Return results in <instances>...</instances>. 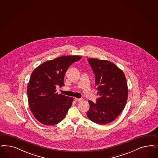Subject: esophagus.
Instances as JSON below:
<instances>
[{"mask_svg":"<svg viewBox=\"0 0 158 158\" xmlns=\"http://www.w3.org/2000/svg\"><path fill=\"white\" fill-rule=\"evenodd\" d=\"M74 100L76 101H77V102H80V101H82L84 99H81V98H75Z\"/></svg>","mask_w":158,"mask_h":158,"instance_id":"esophagus-1","label":"esophagus"}]
</instances>
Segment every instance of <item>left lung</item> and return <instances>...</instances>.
Returning a JSON list of instances; mask_svg holds the SVG:
<instances>
[{
    "label": "left lung",
    "mask_w": 158,
    "mask_h": 158,
    "mask_svg": "<svg viewBox=\"0 0 158 158\" xmlns=\"http://www.w3.org/2000/svg\"><path fill=\"white\" fill-rule=\"evenodd\" d=\"M88 61L95 76L97 103L88 101V118L99 124L112 122L126 106L128 98L127 83L123 71L113 63L89 58Z\"/></svg>",
    "instance_id": "1"
}]
</instances>
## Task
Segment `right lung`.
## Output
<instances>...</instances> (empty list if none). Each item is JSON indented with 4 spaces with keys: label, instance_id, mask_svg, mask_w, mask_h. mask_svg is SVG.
Wrapping results in <instances>:
<instances>
[{
    "label": "right lung",
    "instance_id": "right-lung-1",
    "mask_svg": "<svg viewBox=\"0 0 158 158\" xmlns=\"http://www.w3.org/2000/svg\"><path fill=\"white\" fill-rule=\"evenodd\" d=\"M81 56H62L48 60L36 67L27 86L28 105L36 119L46 126L55 125L64 118L74 100L56 92L64 85L68 68Z\"/></svg>",
    "mask_w": 158,
    "mask_h": 158
}]
</instances>
